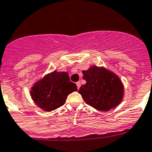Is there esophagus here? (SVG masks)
Listing matches in <instances>:
<instances>
[{"mask_svg":"<svg viewBox=\"0 0 152 152\" xmlns=\"http://www.w3.org/2000/svg\"><path fill=\"white\" fill-rule=\"evenodd\" d=\"M76 86H77V88H78V89H79V88H80V87H81V84H80V82H76Z\"/></svg>","mask_w":152,"mask_h":152,"instance_id":"obj_1","label":"esophagus"}]
</instances>
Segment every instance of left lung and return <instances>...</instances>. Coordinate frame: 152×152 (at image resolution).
Here are the masks:
<instances>
[{
  "label": "left lung",
  "mask_w": 152,
  "mask_h": 152,
  "mask_svg": "<svg viewBox=\"0 0 152 152\" xmlns=\"http://www.w3.org/2000/svg\"><path fill=\"white\" fill-rule=\"evenodd\" d=\"M86 81L79 93L85 102L102 111H107L121 102L123 97V85L120 78L104 67L92 66L83 70Z\"/></svg>",
  "instance_id": "8db88e82"
}]
</instances>
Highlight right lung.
Instances as JSON below:
<instances>
[{
  "label": "right lung",
  "instance_id": "obj_1",
  "mask_svg": "<svg viewBox=\"0 0 152 152\" xmlns=\"http://www.w3.org/2000/svg\"><path fill=\"white\" fill-rule=\"evenodd\" d=\"M76 91L77 86L70 82L68 73L54 71L35 84L30 94L39 107L51 111L62 106L67 96Z\"/></svg>",
  "mask_w": 152,
  "mask_h": 152
}]
</instances>
